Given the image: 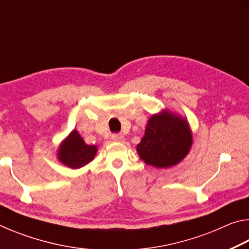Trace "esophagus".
Returning a JSON list of instances; mask_svg holds the SVG:
<instances>
[{
  "mask_svg": "<svg viewBox=\"0 0 249 249\" xmlns=\"http://www.w3.org/2000/svg\"><path fill=\"white\" fill-rule=\"evenodd\" d=\"M112 140L114 142H123L124 136L122 134H113L112 135Z\"/></svg>",
  "mask_w": 249,
  "mask_h": 249,
  "instance_id": "obj_1",
  "label": "esophagus"
}]
</instances>
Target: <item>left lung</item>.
<instances>
[{"label":"left lung","mask_w":249,"mask_h":249,"mask_svg":"<svg viewBox=\"0 0 249 249\" xmlns=\"http://www.w3.org/2000/svg\"><path fill=\"white\" fill-rule=\"evenodd\" d=\"M192 137L188 120L165 108L149 117L145 135L136 150L146 165L170 168L178 165L189 154Z\"/></svg>","instance_id":"obj_1"}]
</instances>
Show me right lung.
I'll use <instances>...</instances> for the list:
<instances>
[{"instance_id": "add662e5", "label": "right lung", "mask_w": 249, "mask_h": 249, "mask_svg": "<svg viewBox=\"0 0 249 249\" xmlns=\"http://www.w3.org/2000/svg\"><path fill=\"white\" fill-rule=\"evenodd\" d=\"M98 146L87 145L77 129H73L60 142L57 150V158L62 165L79 169L94 159Z\"/></svg>"}]
</instances>
